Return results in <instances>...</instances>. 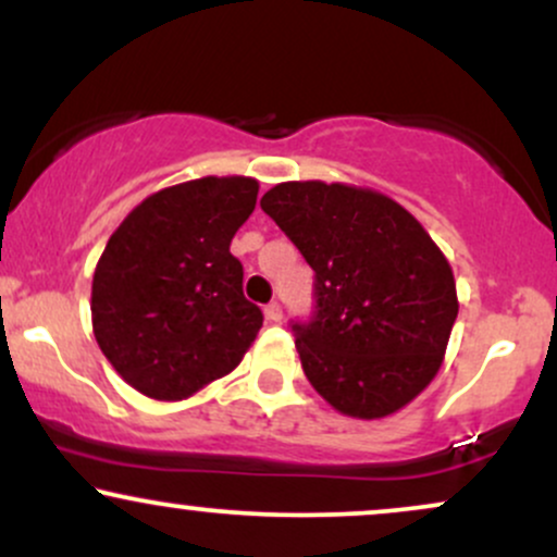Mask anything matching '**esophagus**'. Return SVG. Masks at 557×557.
Wrapping results in <instances>:
<instances>
[{
    "mask_svg": "<svg viewBox=\"0 0 557 557\" xmlns=\"http://www.w3.org/2000/svg\"><path fill=\"white\" fill-rule=\"evenodd\" d=\"M264 317L270 319V322H280V319H283V306H280L277 300H272V304H267Z\"/></svg>",
    "mask_w": 557,
    "mask_h": 557,
    "instance_id": "obj_1",
    "label": "esophagus"
}]
</instances>
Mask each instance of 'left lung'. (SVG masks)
<instances>
[{
  "label": "left lung",
  "mask_w": 557,
  "mask_h": 557,
  "mask_svg": "<svg viewBox=\"0 0 557 557\" xmlns=\"http://www.w3.org/2000/svg\"><path fill=\"white\" fill-rule=\"evenodd\" d=\"M261 209L314 270V317L293 324L311 387L354 419L408 406L443 367L458 317L437 243L398 201L359 185L280 183Z\"/></svg>",
  "instance_id": "left-lung-1"
}]
</instances>
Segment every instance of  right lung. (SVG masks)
Masks as SVG:
<instances>
[{
    "label": "right lung",
    "mask_w": 557,
    "mask_h": 557,
    "mask_svg": "<svg viewBox=\"0 0 557 557\" xmlns=\"http://www.w3.org/2000/svg\"><path fill=\"white\" fill-rule=\"evenodd\" d=\"M257 194L243 175L170 185L107 240L91 285L94 337L146 398H190L257 341L264 317L243 296V264L230 253Z\"/></svg>",
    "instance_id": "1"
}]
</instances>
